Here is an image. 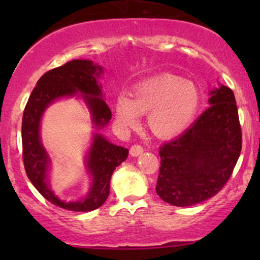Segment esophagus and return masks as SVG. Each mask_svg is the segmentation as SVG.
<instances>
[{
	"instance_id": "1",
	"label": "esophagus",
	"mask_w": 260,
	"mask_h": 260,
	"mask_svg": "<svg viewBox=\"0 0 260 260\" xmlns=\"http://www.w3.org/2000/svg\"><path fill=\"white\" fill-rule=\"evenodd\" d=\"M143 151H144V148H143L142 145H139V144H134L129 149V153H131V155H132V156H138V155L142 154Z\"/></svg>"
}]
</instances>
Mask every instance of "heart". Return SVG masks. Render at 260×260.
<instances>
[{
  "instance_id": "1",
  "label": "heart",
  "mask_w": 260,
  "mask_h": 260,
  "mask_svg": "<svg viewBox=\"0 0 260 260\" xmlns=\"http://www.w3.org/2000/svg\"><path fill=\"white\" fill-rule=\"evenodd\" d=\"M199 105L198 90L192 83L172 76H160L134 89L133 100L122 94L116 100L121 124L133 126L139 113H147L150 129L160 137L176 136L194 117Z\"/></svg>"
}]
</instances>
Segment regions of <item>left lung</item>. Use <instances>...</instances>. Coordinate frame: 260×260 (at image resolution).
Returning a JSON list of instances; mask_svg holds the SVG:
<instances>
[{"label": "left lung", "mask_w": 260, "mask_h": 260, "mask_svg": "<svg viewBox=\"0 0 260 260\" xmlns=\"http://www.w3.org/2000/svg\"><path fill=\"white\" fill-rule=\"evenodd\" d=\"M210 95V106L198 120L160 147L156 193L176 207H190L217 194L240 157L242 131L234 91L221 85Z\"/></svg>", "instance_id": "8db88e82"}]
</instances>
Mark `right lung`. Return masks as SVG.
Listing matches in <instances>:
<instances>
[{
  "mask_svg": "<svg viewBox=\"0 0 260 260\" xmlns=\"http://www.w3.org/2000/svg\"><path fill=\"white\" fill-rule=\"evenodd\" d=\"M103 73L100 66L88 59H73L49 71L38 80L26 103L22 122L23 162L29 180L41 196L56 207L71 211H91L105 203L110 193V180L118 165L128 156V149L112 144L101 134H95L88 155V170L92 176V187L86 198L66 203L53 194L47 186L49 157L40 142L39 126L41 116L53 100L83 92L90 109L95 126L103 127L111 120V110L101 99V85L96 77Z\"/></svg>",
  "mask_w": 260,
  "mask_h": 260,
  "instance_id": "add662e5",
  "label": "right lung"
}]
</instances>
